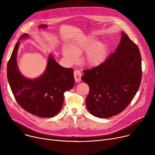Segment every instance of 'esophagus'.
Here are the masks:
<instances>
[{
  "instance_id": "1",
  "label": "esophagus",
  "mask_w": 155,
  "mask_h": 155,
  "mask_svg": "<svg viewBox=\"0 0 155 155\" xmlns=\"http://www.w3.org/2000/svg\"><path fill=\"white\" fill-rule=\"evenodd\" d=\"M81 77H82V73L79 70L74 71V78L76 82H79L81 81Z\"/></svg>"
}]
</instances>
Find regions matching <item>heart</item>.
<instances>
[{
  "label": "heart",
  "mask_w": 155,
  "mask_h": 155,
  "mask_svg": "<svg viewBox=\"0 0 155 155\" xmlns=\"http://www.w3.org/2000/svg\"><path fill=\"white\" fill-rule=\"evenodd\" d=\"M84 51L83 62L91 67L99 66L107 56V46L102 43H98L92 36H86L71 45L70 47L65 46L63 49V55L70 63H75L78 60V54Z\"/></svg>",
  "instance_id": "heart-1"
}]
</instances>
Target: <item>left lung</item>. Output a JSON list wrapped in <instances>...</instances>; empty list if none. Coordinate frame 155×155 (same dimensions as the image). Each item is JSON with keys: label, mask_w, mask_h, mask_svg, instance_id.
Masks as SVG:
<instances>
[{"label": "left lung", "mask_w": 155, "mask_h": 155, "mask_svg": "<svg viewBox=\"0 0 155 155\" xmlns=\"http://www.w3.org/2000/svg\"><path fill=\"white\" fill-rule=\"evenodd\" d=\"M82 80L89 86L88 110L107 118L123 112L134 97L141 77V56L137 46L123 32L115 52L103 63L84 70Z\"/></svg>", "instance_id": "8db88e82"}]
</instances>
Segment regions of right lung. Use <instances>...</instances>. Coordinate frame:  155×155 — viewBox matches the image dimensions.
Returning <instances> with one entry per match:
<instances>
[{
	"label": "right lung",
	"mask_w": 155,
	"mask_h": 155,
	"mask_svg": "<svg viewBox=\"0 0 155 155\" xmlns=\"http://www.w3.org/2000/svg\"><path fill=\"white\" fill-rule=\"evenodd\" d=\"M28 38L22 35L19 40ZM19 41L16 43L7 63L8 82L15 99L27 112L41 117H51L60 111L64 101V92L74 86L72 68H64L49 55L43 74L33 80L24 77L18 68L17 53Z\"/></svg>",
	"instance_id": "right-lung-1"
}]
</instances>
